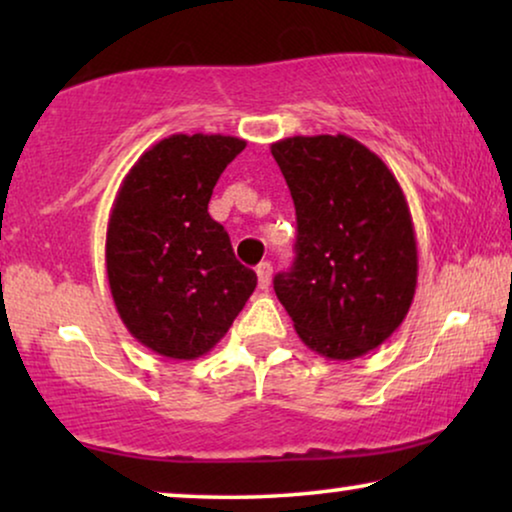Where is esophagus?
Here are the masks:
<instances>
[{
	"label": "esophagus",
	"mask_w": 512,
	"mask_h": 512,
	"mask_svg": "<svg viewBox=\"0 0 512 512\" xmlns=\"http://www.w3.org/2000/svg\"><path fill=\"white\" fill-rule=\"evenodd\" d=\"M256 275H258V286H261V289H268L270 279H272V265L268 261L261 263L256 268Z\"/></svg>",
	"instance_id": "obj_1"
}]
</instances>
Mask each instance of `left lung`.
I'll return each mask as SVG.
<instances>
[{
  "mask_svg": "<svg viewBox=\"0 0 512 512\" xmlns=\"http://www.w3.org/2000/svg\"><path fill=\"white\" fill-rule=\"evenodd\" d=\"M296 205V261L275 293L312 352L352 361L408 314L417 240L408 200L384 160L347 135L270 146Z\"/></svg>",
  "mask_w": 512,
  "mask_h": 512,
  "instance_id": "1",
  "label": "left lung"
}]
</instances>
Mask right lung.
Returning <instances> with one entry per match:
<instances>
[{
  "label": "right lung",
  "mask_w": 512,
  "mask_h": 512,
  "mask_svg": "<svg viewBox=\"0 0 512 512\" xmlns=\"http://www.w3.org/2000/svg\"><path fill=\"white\" fill-rule=\"evenodd\" d=\"M247 142L170 135L144 151L118 188L107 226V277L132 338L167 359L207 354L256 289L207 212L226 165Z\"/></svg>",
  "instance_id": "right-lung-1"
}]
</instances>
